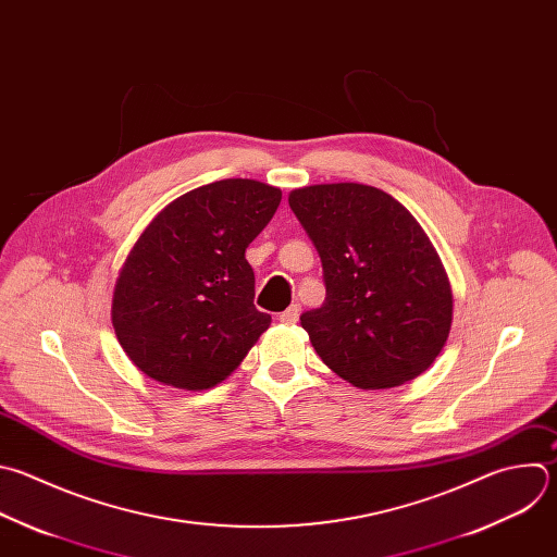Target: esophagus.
I'll list each match as a JSON object with an SVG mask.
<instances>
[{
  "mask_svg": "<svg viewBox=\"0 0 557 557\" xmlns=\"http://www.w3.org/2000/svg\"><path fill=\"white\" fill-rule=\"evenodd\" d=\"M297 317H299V306H297V304H293V306H288L284 312H280V321H282V323H295Z\"/></svg>",
  "mask_w": 557,
  "mask_h": 557,
  "instance_id": "34e87169",
  "label": "esophagus"
}]
</instances>
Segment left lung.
I'll list each match as a JSON object with an SVG mask.
<instances>
[{
	"mask_svg": "<svg viewBox=\"0 0 557 557\" xmlns=\"http://www.w3.org/2000/svg\"><path fill=\"white\" fill-rule=\"evenodd\" d=\"M288 206L323 264L325 304L301 314L321 360L367 392L424 374L450 334L453 288L413 214L362 183L306 185Z\"/></svg>",
	"mask_w": 557,
	"mask_h": 557,
	"instance_id": "1",
	"label": "left lung"
}]
</instances>
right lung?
Instances as JSON below:
<instances>
[{
	"label": "right lung",
	"instance_id": "right-lung-1",
	"mask_svg": "<svg viewBox=\"0 0 557 557\" xmlns=\"http://www.w3.org/2000/svg\"><path fill=\"white\" fill-rule=\"evenodd\" d=\"M282 190L223 178L168 203L139 234L113 288L115 336L148 379L201 392L243 362L271 314L253 306L247 247L267 227Z\"/></svg>",
	"mask_w": 557,
	"mask_h": 557
}]
</instances>
